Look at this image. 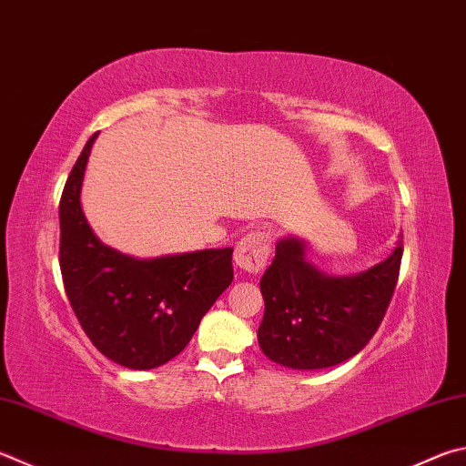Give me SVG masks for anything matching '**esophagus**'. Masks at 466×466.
<instances>
[{
  "mask_svg": "<svg viewBox=\"0 0 466 466\" xmlns=\"http://www.w3.org/2000/svg\"><path fill=\"white\" fill-rule=\"evenodd\" d=\"M270 252V236L265 230H252L236 244L234 262L247 273H260L267 267Z\"/></svg>",
  "mask_w": 466,
  "mask_h": 466,
  "instance_id": "34e87169",
  "label": "esophagus"
}]
</instances>
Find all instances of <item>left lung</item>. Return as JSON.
I'll return each instance as SVG.
<instances>
[{
    "label": "left lung",
    "mask_w": 466,
    "mask_h": 466,
    "mask_svg": "<svg viewBox=\"0 0 466 466\" xmlns=\"http://www.w3.org/2000/svg\"><path fill=\"white\" fill-rule=\"evenodd\" d=\"M403 247L350 277H329L306 258V242L283 238L260 279L265 316L258 344L279 365L334 367L365 349L383 321L400 277Z\"/></svg>",
    "instance_id": "8db88e82"
}]
</instances>
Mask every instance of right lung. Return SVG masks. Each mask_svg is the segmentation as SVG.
<instances>
[{
    "label": "right lung",
    "instance_id": "right-lung-1",
    "mask_svg": "<svg viewBox=\"0 0 466 466\" xmlns=\"http://www.w3.org/2000/svg\"><path fill=\"white\" fill-rule=\"evenodd\" d=\"M87 140L65 183L61 273L66 298L93 346L109 360L147 370L175 359L234 279L232 248L134 258L106 247L81 209Z\"/></svg>",
    "mask_w": 466,
    "mask_h": 466
}]
</instances>
